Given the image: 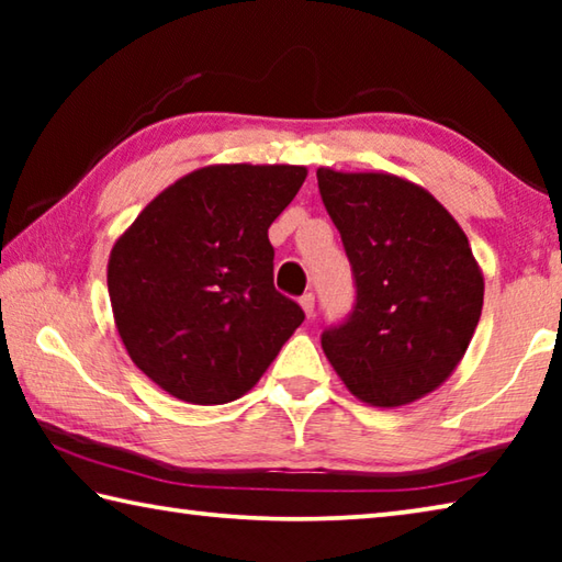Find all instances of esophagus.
Here are the masks:
<instances>
[{"label": "esophagus", "instance_id": "esophagus-1", "mask_svg": "<svg viewBox=\"0 0 562 562\" xmlns=\"http://www.w3.org/2000/svg\"><path fill=\"white\" fill-rule=\"evenodd\" d=\"M300 304H302L304 315H307L310 319H312V317H315V294H312V292H307V294H302V297H300Z\"/></svg>", "mask_w": 562, "mask_h": 562}]
</instances>
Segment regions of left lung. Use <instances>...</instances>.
I'll use <instances>...</instances> for the list:
<instances>
[{
	"label": "left lung",
	"instance_id": "8db88e82",
	"mask_svg": "<svg viewBox=\"0 0 562 562\" xmlns=\"http://www.w3.org/2000/svg\"><path fill=\"white\" fill-rule=\"evenodd\" d=\"M345 243L357 304L322 335L331 369L359 402L406 406L449 379L483 307L469 237L429 190L382 170L317 168Z\"/></svg>",
	"mask_w": 562,
	"mask_h": 562
}]
</instances>
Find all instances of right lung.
Here are the masks:
<instances>
[{
	"label": "right lung",
	"instance_id": "right-lung-1",
	"mask_svg": "<svg viewBox=\"0 0 562 562\" xmlns=\"http://www.w3.org/2000/svg\"><path fill=\"white\" fill-rule=\"evenodd\" d=\"M304 166L215 164L178 178L119 235L109 297L140 372L188 404H227L260 382L302 325L274 290L268 227Z\"/></svg>",
	"mask_w": 562,
	"mask_h": 562
}]
</instances>
